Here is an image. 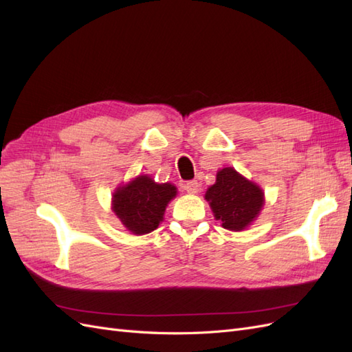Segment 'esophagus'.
<instances>
[{"label": "esophagus", "mask_w": 352, "mask_h": 352, "mask_svg": "<svg viewBox=\"0 0 352 352\" xmlns=\"http://www.w3.org/2000/svg\"><path fill=\"white\" fill-rule=\"evenodd\" d=\"M184 190L187 193H192V195H195V193H197V190H199V183L196 182V179H192V182H187V183H184Z\"/></svg>", "instance_id": "34e87169"}]
</instances>
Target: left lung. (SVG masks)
Wrapping results in <instances>:
<instances>
[{
	"instance_id": "obj_1",
	"label": "left lung",
	"mask_w": 352,
	"mask_h": 352,
	"mask_svg": "<svg viewBox=\"0 0 352 352\" xmlns=\"http://www.w3.org/2000/svg\"><path fill=\"white\" fill-rule=\"evenodd\" d=\"M205 199L224 228L240 232L258 217L264 193L233 168L218 170L217 183L208 188Z\"/></svg>"
}]
</instances>
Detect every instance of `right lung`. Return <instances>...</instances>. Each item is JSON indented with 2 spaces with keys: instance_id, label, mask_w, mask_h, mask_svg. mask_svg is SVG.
<instances>
[{
  "instance_id": "add662e5",
  "label": "right lung",
  "mask_w": 352,
  "mask_h": 352,
  "mask_svg": "<svg viewBox=\"0 0 352 352\" xmlns=\"http://www.w3.org/2000/svg\"><path fill=\"white\" fill-rule=\"evenodd\" d=\"M177 195L175 186L157 184L147 175L120 187L113 195V210L134 234H146L157 228L168 202Z\"/></svg>"
}]
</instances>
